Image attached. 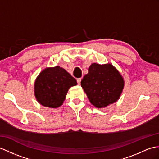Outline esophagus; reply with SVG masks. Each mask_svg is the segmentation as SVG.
<instances>
[{"label":"esophagus","instance_id":"1","mask_svg":"<svg viewBox=\"0 0 159 159\" xmlns=\"http://www.w3.org/2000/svg\"><path fill=\"white\" fill-rule=\"evenodd\" d=\"M81 81H82V78H78V79L77 80V84H78L79 85H80V84H81Z\"/></svg>","mask_w":159,"mask_h":159}]
</instances>
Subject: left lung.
<instances>
[{
  "label": "left lung",
  "instance_id": "obj_1",
  "mask_svg": "<svg viewBox=\"0 0 159 159\" xmlns=\"http://www.w3.org/2000/svg\"><path fill=\"white\" fill-rule=\"evenodd\" d=\"M124 85L121 74L111 63L91 64L81 81V86L90 103L99 109L117 102Z\"/></svg>",
  "mask_w": 159,
  "mask_h": 159
}]
</instances>
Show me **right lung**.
<instances>
[{
	"instance_id": "1",
	"label": "right lung",
	"mask_w": 159,
	"mask_h": 159,
	"mask_svg": "<svg viewBox=\"0 0 159 159\" xmlns=\"http://www.w3.org/2000/svg\"><path fill=\"white\" fill-rule=\"evenodd\" d=\"M76 85V80L63 67H47L35 80L34 95L41 105L58 108L63 104L69 89Z\"/></svg>"
}]
</instances>
